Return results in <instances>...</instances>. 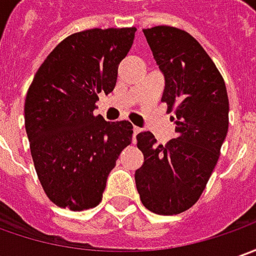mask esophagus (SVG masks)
Returning a JSON list of instances; mask_svg holds the SVG:
<instances>
[{"label": "esophagus", "instance_id": "34e87169", "mask_svg": "<svg viewBox=\"0 0 256 256\" xmlns=\"http://www.w3.org/2000/svg\"><path fill=\"white\" fill-rule=\"evenodd\" d=\"M140 130H142V128H137V126H134V128H133V142H136V136L138 134V133H140Z\"/></svg>", "mask_w": 256, "mask_h": 256}]
</instances>
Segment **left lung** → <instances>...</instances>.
<instances>
[{
  "mask_svg": "<svg viewBox=\"0 0 256 256\" xmlns=\"http://www.w3.org/2000/svg\"><path fill=\"white\" fill-rule=\"evenodd\" d=\"M143 34L164 75L162 100L174 112L177 138L163 146L150 132L138 133L144 163L134 180L147 210L172 216L192 207L206 188L228 133L230 102L216 64L188 32L160 25Z\"/></svg>",
  "mask_w": 256,
  "mask_h": 256,
  "instance_id": "left-lung-1",
  "label": "left lung"
}]
</instances>
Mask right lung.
Masks as SVG:
<instances>
[{"label":"right lung","mask_w":256,"mask_h":256,"mask_svg":"<svg viewBox=\"0 0 256 256\" xmlns=\"http://www.w3.org/2000/svg\"><path fill=\"white\" fill-rule=\"evenodd\" d=\"M136 28L76 32L40 65L25 99V130L48 198L82 211L102 201L109 172L133 136L128 120L94 116L99 93L113 92Z\"/></svg>","instance_id":"1"}]
</instances>
